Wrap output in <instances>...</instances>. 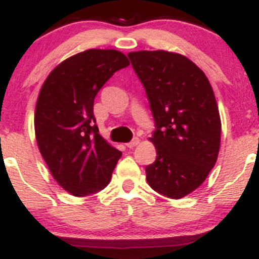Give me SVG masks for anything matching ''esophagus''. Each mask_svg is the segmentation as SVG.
I'll return each mask as SVG.
<instances>
[{"label":"esophagus","mask_w":259,"mask_h":259,"mask_svg":"<svg viewBox=\"0 0 259 259\" xmlns=\"http://www.w3.org/2000/svg\"><path fill=\"white\" fill-rule=\"evenodd\" d=\"M139 141H140L139 138H134V139L132 140V141H130V142H127V144H126V147H129V148H133V147H135L136 145L139 144Z\"/></svg>","instance_id":"34e87169"}]
</instances>
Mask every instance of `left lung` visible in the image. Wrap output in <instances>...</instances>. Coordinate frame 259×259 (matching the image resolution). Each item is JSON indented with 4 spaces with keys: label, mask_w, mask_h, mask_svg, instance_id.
I'll return each instance as SVG.
<instances>
[{
    "label": "left lung",
    "mask_w": 259,
    "mask_h": 259,
    "mask_svg": "<svg viewBox=\"0 0 259 259\" xmlns=\"http://www.w3.org/2000/svg\"><path fill=\"white\" fill-rule=\"evenodd\" d=\"M127 57L156 126L150 140L157 157L146 165L147 183L178 200L206 180L218 158L222 124L212 86L194 62L178 53L139 51Z\"/></svg>",
    "instance_id": "obj_1"
}]
</instances>
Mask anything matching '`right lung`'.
Returning <instances> with one entry per match:
<instances>
[{"mask_svg": "<svg viewBox=\"0 0 259 259\" xmlns=\"http://www.w3.org/2000/svg\"><path fill=\"white\" fill-rule=\"evenodd\" d=\"M129 64L115 50H88L57 65L41 88L35 111L38 150L52 177L74 196L105 189L121 157L99 134L94 101Z\"/></svg>", "mask_w": 259, "mask_h": 259, "instance_id": "obj_1", "label": "right lung"}]
</instances>
